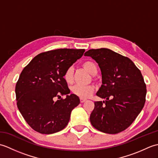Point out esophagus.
Masks as SVG:
<instances>
[{
  "label": "esophagus",
  "instance_id": "esophagus-1",
  "mask_svg": "<svg viewBox=\"0 0 158 158\" xmlns=\"http://www.w3.org/2000/svg\"><path fill=\"white\" fill-rule=\"evenodd\" d=\"M85 101H86V99H85V98H80V102H81V103L84 102Z\"/></svg>",
  "mask_w": 158,
  "mask_h": 158
}]
</instances>
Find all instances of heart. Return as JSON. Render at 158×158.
<instances>
[{"label": "heart", "instance_id": "b5f03b06", "mask_svg": "<svg viewBox=\"0 0 158 158\" xmlns=\"http://www.w3.org/2000/svg\"><path fill=\"white\" fill-rule=\"evenodd\" d=\"M83 66L84 69L89 72L92 75H95L97 73V66L94 62L92 61H85L83 63ZM64 79L68 84H71L73 82V67L66 70V71L64 74ZM94 87L91 85H83L77 84L73 86L71 88L72 92L77 96L81 98H88L89 96L92 94V93L94 92Z\"/></svg>", "mask_w": 158, "mask_h": 158}]
</instances>
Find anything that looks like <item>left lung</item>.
Returning <instances> with one entry per match:
<instances>
[{"instance_id": "1", "label": "left lung", "mask_w": 158, "mask_h": 158, "mask_svg": "<svg viewBox=\"0 0 158 158\" xmlns=\"http://www.w3.org/2000/svg\"><path fill=\"white\" fill-rule=\"evenodd\" d=\"M84 56L98 64L102 84L96 95L106 99L94 102L90 122L100 132H122L145 105L147 89L142 74L130 58L109 49H89Z\"/></svg>"}]
</instances>
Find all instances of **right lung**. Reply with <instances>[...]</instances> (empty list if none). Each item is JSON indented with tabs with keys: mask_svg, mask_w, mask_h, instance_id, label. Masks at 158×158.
I'll return each mask as SVG.
<instances>
[{
	"mask_svg": "<svg viewBox=\"0 0 158 158\" xmlns=\"http://www.w3.org/2000/svg\"><path fill=\"white\" fill-rule=\"evenodd\" d=\"M84 52L83 49H58L41 53L20 74L15 85L17 106L36 132L49 135L68 124L70 113L80 100L74 94H69L64 74ZM64 95H67L64 99L61 98Z\"/></svg>",
	"mask_w": 158,
	"mask_h": 158,
	"instance_id": "obj_1",
	"label": "right lung"
}]
</instances>
